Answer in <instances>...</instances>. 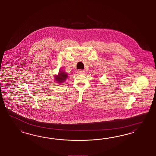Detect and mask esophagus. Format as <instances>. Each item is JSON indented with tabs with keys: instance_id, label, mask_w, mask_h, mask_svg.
<instances>
[{
	"instance_id": "34e87169",
	"label": "esophagus",
	"mask_w": 156,
	"mask_h": 156,
	"mask_svg": "<svg viewBox=\"0 0 156 156\" xmlns=\"http://www.w3.org/2000/svg\"><path fill=\"white\" fill-rule=\"evenodd\" d=\"M77 72H78V73L80 74H84V70H78Z\"/></svg>"
}]
</instances>
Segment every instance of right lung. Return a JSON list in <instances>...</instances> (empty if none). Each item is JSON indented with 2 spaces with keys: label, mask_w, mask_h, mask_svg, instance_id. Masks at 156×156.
Segmentation results:
<instances>
[{
  "label": "right lung",
  "mask_w": 156,
  "mask_h": 156,
  "mask_svg": "<svg viewBox=\"0 0 156 156\" xmlns=\"http://www.w3.org/2000/svg\"><path fill=\"white\" fill-rule=\"evenodd\" d=\"M67 73L63 71H59V73L57 76H55V80L58 83H62L65 82L67 78Z\"/></svg>",
  "instance_id": "obj_1"
}]
</instances>
